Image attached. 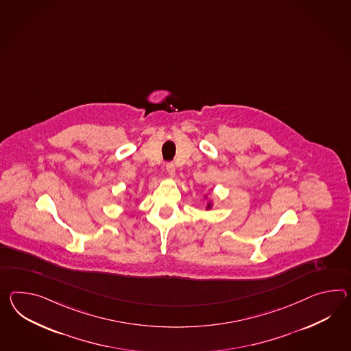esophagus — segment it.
Returning a JSON list of instances; mask_svg holds the SVG:
<instances>
[{"mask_svg":"<svg viewBox=\"0 0 351 351\" xmlns=\"http://www.w3.org/2000/svg\"><path fill=\"white\" fill-rule=\"evenodd\" d=\"M166 170L169 172V175L170 176H173L175 175V171H176V169H175V165L172 162L166 163Z\"/></svg>","mask_w":351,"mask_h":351,"instance_id":"esophagus-1","label":"esophagus"}]
</instances>
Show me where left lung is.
<instances>
[{
    "instance_id": "left-lung-1",
    "label": "left lung",
    "mask_w": 351,
    "mask_h": 351,
    "mask_svg": "<svg viewBox=\"0 0 351 351\" xmlns=\"http://www.w3.org/2000/svg\"><path fill=\"white\" fill-rule=\"evenodd\" d=\"M210 208H212V203H210V202H209V203H208V204H206V209H210Z\"/></svg>"
}]
</instances>
